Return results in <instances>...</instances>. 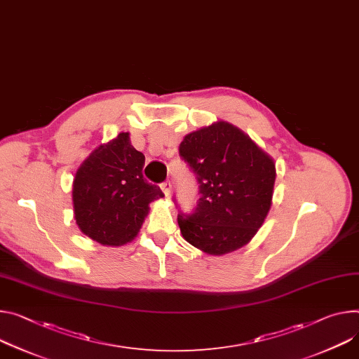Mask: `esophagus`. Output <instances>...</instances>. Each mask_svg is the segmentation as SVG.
<instances>
[{
  "label": "esophagus",
  "mask_w": 359,
  "mask_h": 359,
  "mask_svg": "<svg viewBox=\"0 0 359 359\" xmlns=\"http://www.w3.org/2000/svg\"><path fill=\"white\" fill-rule=\"evenodd\" d=\"M161 190H163V193H165V196H170V193H172V183L168 180V182H165V183H161Z\"/></svg>",
  "instance_id": "esophagus-1"
}]
</instances>
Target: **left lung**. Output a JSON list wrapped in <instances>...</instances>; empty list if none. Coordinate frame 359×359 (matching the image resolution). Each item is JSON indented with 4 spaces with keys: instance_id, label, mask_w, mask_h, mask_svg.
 <instances>
[{
    "instance_id": "8db88e82",
    "label": "left lung",
    "mask_w": 359,
    "mask_h": 359,
    "mask_svg": "<svg viewBox=\"0 0 359 359\" xmlns=\"http://www.w3.org/2000/svg\"><path fill=\"white\" fill-rule=\"evenodd\" d=\"M179 153L201 193L194 212L177 216L184 241L216 256L249 243L272 206L273 158L227 121L189 133Z\"/></svg>"
}]
</instances>
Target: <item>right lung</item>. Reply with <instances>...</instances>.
<instances>
[{
	"mask_svg": "<svg viewBox=\"0 0 359 359\" xmlns=\"http://www.w3.org/2000/svg\"><path fill=\"white\" fill-rule=\"evenodd\" d=\"M144 154L128 133L93 150L73 182V208L79 229L104 246L132 242L149 215V205L165 196L143 177Z\"/></svg>",
	"mask_w": 359,
	"mask_h": 359,
	"instance_id": "obj_1",
	"label": "right lung"
}]
</instances>
